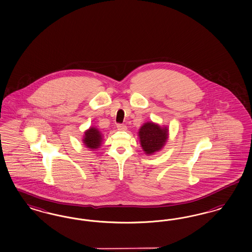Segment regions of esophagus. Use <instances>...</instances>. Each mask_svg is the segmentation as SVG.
Returning <instances> with one entry per match:
<instances>
[{
    "mask_svg": "<svg viewBox=\"0 0 252 252\" xmlns=\"http://www.w3.org/2000/svg\"><path fill=\"white\" fill-rule=\"evenodd\" d=\"M117 128L119 130H127V126L124 125V124H118L117 125Z\"/></svg>",
    "mask_w": 252,
    "mask_h": 252,
    "instance_id": "34e87169",
    "label": "esophagus"
}]
</instances>
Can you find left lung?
Masks as SVG:
<instances>
[{"instance_id":"1","label":"left lung","mask_w":252,"mask_h":252,"mask_svg":"<svg viewBox=\"0 0 252 252\" xmlns=\"http://www.w3.org/2000/svg\"><path fill=\"white\" fill-rule=\"evenodd\" d=\"M138 136L146 155H153L165 146L169 137V128L155 122H145L140 127Z\"/></svg>"}]
</instances>
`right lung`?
<instances>
[{"instance_id":"right-lung-1","label":"right lung","mask_w":252,"mask_h":252,"mask_svg":"<svg viewBox=\"0 0 252 252\" xmlns=\"http://www.w3.org/2000/svg\"><path fill=\"white\" fill-rule=\"evenodd\" d=\"M103 134L98 128L92 126L84 131L82 142L85 147L90 150L100 149L103 142Z\"/></svg>"}]
</instances>
